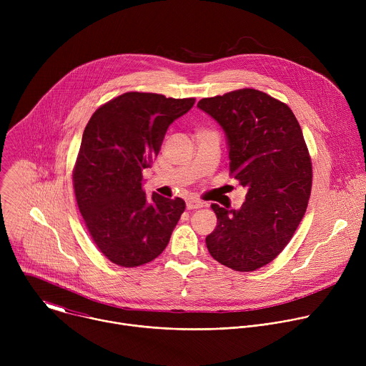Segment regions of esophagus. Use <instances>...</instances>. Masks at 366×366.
Returning a JSON list of instances; mask_svg holds the SVG:
<instances>
[{
	"instance_id": "esophagus-1",
	"label": "esophagus",
	"mask_w": 366,
	"mask_h": 366,
	"mask_svg": "<svg viewBox=\"0 0 366 366\" xmlns=\"http://www.w3.org/2000/svg\"><path fill=\"white\" fill-rule=\"evenodd\" d=\"M204 202L199 199H188L187 201V208L188 210H197V208H202Z\"/></svg>"
}]
</instances>
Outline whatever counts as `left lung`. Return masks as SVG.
<instances>
[{"label": "left lung", "instance_id": "8db88e82", "mask_svg": "<svg viewBox=\"0 0 366 366\" xmlns=\"http://www.w3.org/2000/svg\"><path fill=\"white\" fill-rule=\"evenodd\" d=\"M198 107L224 129L230 172L247 189L240 210L212 204L217 226L207 249L233 271H256L284 250L307 210L312 167L300 123L285 102L253 88Z\"/></svg>", "mask_w": 366, "mask_h": 366}]
</instances>
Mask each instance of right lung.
Returning <instances> with one entry per match:
<instances>
[{"label": "right lung", "mask_w": 366, "mask_h": 366, "mask_svg": "<svg viewBox=\"0 0 366 366\" xmlns=\"http://www.w3.org/2000/svg\"><path fill=\"white\" fill-rule=\"evenodd\" d=\"M195 98L126 92L91 116L72 171L88 233L110 262L134 268L158 257L185 210L182 198L146 197L143 169L158 156L169 124Z\"/></svg>", "instance_id": "obj_1"}]
</instances>
